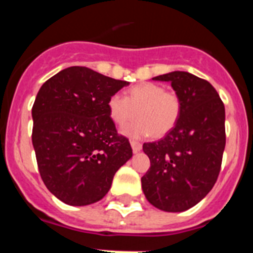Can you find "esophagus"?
Masks as SVG:
<instances>
[{"label":"esophagus","instance_id":"esophagus-1","mask_svg":"<svg viewBox=\"0 0 253 253\" xmlns=\"http://www.w3.org/2000/svg\"><path fill=\"white\" fill-rule=\"evenodd\" d=\"M130 146L133 148L134 153H137V152H139L142 149V144L139 142H135V140H130Z\"/></svg>","mask_w":253,"mask_h":253}]
</instances>
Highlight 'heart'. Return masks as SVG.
<instances>
[{
    "mask_svg": "<svg viewBox=\"0 0 253 253\" xmlns=\"http://www.w3.org/2000/svg\"><path fill=\"white\" fill-rule=\"evenodd\" d=\"M111 120L124 125L135 116L139 119L123 128L128 137L143 138L154 134L157 137L169 133L181 114V100L177 93L165 91L162 86L143 82L129 88L126 96L115 93L107 101Z\"/></svg>",
    "mask_w": 253,
    "mask_h": 253,
    "instance_id": "b5f03b06",
    "label": "heart"
}]
</instances>
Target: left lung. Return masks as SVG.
<instances>
[{
    "mask_svg": "<svg viewBox=\"0 0 253 253\" xmlns=\"http://www.w3.org/2000/svg\"><path fill=\"white\" fill-rule=\"evenodd\" d=\"M171 82L181 100L177 123L157 142L144 143L151 167L142 177L147 200L163 211H185L216 182L225 147V110L208 81L189 72L152 78Z\"/></svg>",
    "mask_w": 253,
    "mask_h": 253,
    "instance_id": "left-lung-1",
    "label": "left lung"
}]
</instances>
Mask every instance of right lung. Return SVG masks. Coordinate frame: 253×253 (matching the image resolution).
Returning <instances> with one entry per match:
<instances>
[{"instance_id":"right-lung-1","label":"right lung","mask_w":253,"mask_h":253,"mask_svg":"<svg viewBox=\"0 0 253 253\" xmlns=\"http://www.w3.org/2000/svg\"><path fill=\"white\" fill-rule=\"evenodd\" d=\"M126 81L69 67L40 87L33 105V146L46 189L75 207L99 202L115 172L133 156L119 135L107 101Z\"/></svg>"}]
</instances>
